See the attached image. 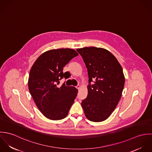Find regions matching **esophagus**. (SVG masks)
<instances>
[{"mask_svg": "<svg viewBox=\"0 0 152 152\" xmlns=\"http://www.w3.org/2000/svg\"><path fill=\"white\" fill-rule=\"evenodd\" d=\"M76 88H77L78 89H80L81 88V86H80V85H78V86H77L76 87Z\"/></svg>", "mask_w": 152, "mask_h": 152, "instance_id": "obj_1", "label": "esophagus"}]
</instances>
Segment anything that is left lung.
Returning <instances> with one entry per match:
<instances>
[{"label": "left lung", "mask_w": 152, "mask_h": 152, "mask_svg": "<svg viewBox=\"0 0 152 152\" xmlns=\"http://www.w3.org/2000/svg\"><path fill=\"white\" fill-rule=\"evenodd\" d=\"M88 69V96L81 105L87 119L95 122L105 121L122 96L125 76L116 58L107 49L95 47L77 48Z\"/></svg>", "instance_id": "obj_1"}]
</instances>
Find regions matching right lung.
Instances as JSON below:
<instances>
[{"mask_svg": "<svg viewBox=\"0 0 152 152\" xmlns=\"http://www.w3.org/2000/svg\"><path fill=\"white\" fill-rule=\"evenodd\" d=\"M78 53L71 48L53 49L41 54L32 65L28 80L30 93L40 111L47 118L58 121L67 116L77 96L74 87H58L60 80L67 78L63 67Z\"/></svg>", "mask_w": 152, "mask_h": 152, "instance_id": "1", "label": "right lung"}]
</instances>
